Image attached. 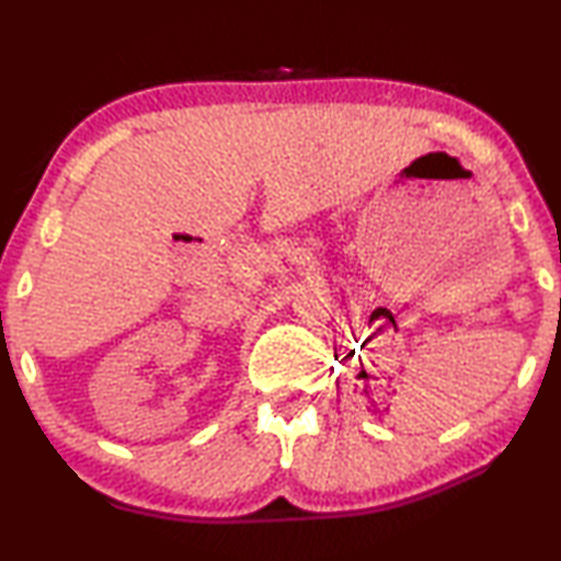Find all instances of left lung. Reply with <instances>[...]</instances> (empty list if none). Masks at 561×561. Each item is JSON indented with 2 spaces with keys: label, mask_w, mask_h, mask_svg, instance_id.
Masks as SVG:
<instances>
[{
  "label": "left lung",
  "mask_w": 561,
  "mask_h": 561,
  "mask_svg": "<svg viewBox=\"0 0 561 561\" xmlns=\"http://www.w3.org/2000/svg\"><path fill=\"white\" fill-rule=\"evenodd\" d=\"M559 307H561V302H559Z\"/></svg>",
  "instance_id": "8db88e82"
}]
</instances>
